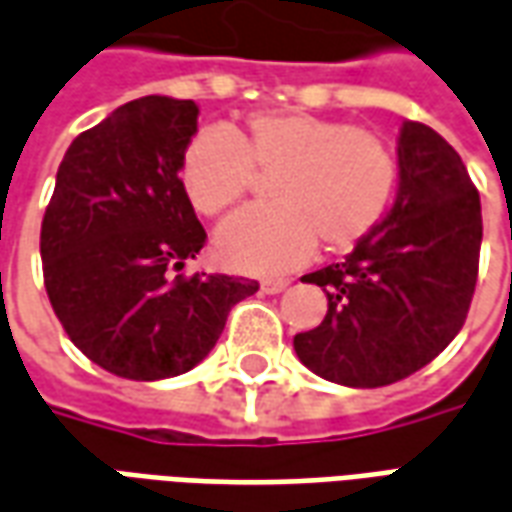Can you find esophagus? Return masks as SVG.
<instances>
[{
  "label": "esophagus",
  "instance_id": "obj_1",
  "mask_svg": "<svg viewBox=\"0 0 512 512\" xmlns=\"http://www.w3.org/2000/svg\"><path fill=\"white\" fill-rule=\"evenodd\" d=\"M286 286H289V278H264L262 292H267V295H278V292H284Z\"/></svg>",
  "mask_w": 512,
  "mask_h": 512
}]
</instances>
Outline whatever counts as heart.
Wrapping results in <instances>:
<instances>
[{"mask_svg":"<svg viewBox=\"0 0 512 512\" xmlns=\"http://www.w3.org/2000/svg\"><path fill=\"white\" fill-rule=\"evenodd\" d=\"M256 173H275L273 204L248 206L217 228L220 262L242 273H284L303 264L317 242L353 250L386 217L400 181L389 140L303 110H262L242 129H204L181 154V187L195 212L223 215L242 201Z\"/></svg>","mask_w":512,"mask_h":512,"instance_id":"b5f03b06","label":"heart"}]
</instances>
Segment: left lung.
I'll return each mask as SVG.
<instances>
[{
	"label": "left lung",
	"mask_w": 512,
	"mask_h": 512,
	"mask_svg": "<svg viewBox=\"0 0 512 512\" xmlns=\"http://www.w3.org/2000/svg\"><path fill=\"white\" fill-rule=\"evenodd\" d=\"M400 190L386 220L342 264L303 275L328 314L295 353L331 383L378 389L419 372L466 322L480 267V192L430 126L402 123Z\"/></svg>",
	"instance_id": "8db88e82"
}]
</instances>
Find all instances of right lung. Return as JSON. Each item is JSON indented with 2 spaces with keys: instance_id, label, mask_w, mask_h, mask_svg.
<instances>
[{
  "instance_id": "add662e5",
  "label": "right lung",
  "mask_w": 512,
  "mask_h": 512,
  "mask_svg": "<svg viewBox=\"0 0 512 512\" xmlns=\"http://www.w3.org/2000/svg\"><path fill=\"white\" fill-rule=\"evenodd\" d=\"M195 132V101L134 99L79 134L57 170L41 223L46 295L68 339L118 378L190 372L259 289L181 273L206 245L179 179Z\"/></svg>"
}]
</instances>
